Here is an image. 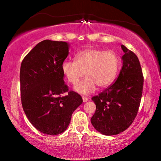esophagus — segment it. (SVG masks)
Listing matches in <instances>:
<instances>
[{
    "label": "esophagus",
    "instance_id": "1",
    "mask_svg": "<svg viewBox=\"0 0 161 161\" xmlns=\"http://www.w3.org/2000/svg\"><path fill=\"white\" fill-rule=\"evenodd\" d=\"M82 100H83V102H87V101H88V98L87 97H82Z\"/></svg>",
    "mask_w": 161,
    "mask_h": 161
}]
</instances>
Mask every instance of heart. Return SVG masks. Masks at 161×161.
Returning <instances> with one entry per match:
<instances>
[{
  "label": "heart",
  "mask_w": 161,
  "mask_h": 161,
  "mask_svg": "<svg viewBox=\"0 0 161 161\" xmlns=\"http://www.w3.org/2000/svg\"><path fill=\"white\" fill-rule=\"evenodd\" d=\"M120 65L119 57L112 51L86 48L75 54V60L62 63L63 74L71 84L78 82L86 73V79L79 82L74 89L82 95L95 90L96 86L105 88L116 79Z\"/></svg>",
  "instance_id": "heart-1"
}]
</instances>
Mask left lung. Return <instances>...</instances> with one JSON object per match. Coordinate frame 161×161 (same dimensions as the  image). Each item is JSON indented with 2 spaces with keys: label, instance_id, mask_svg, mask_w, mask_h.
<instances>
[{
  "label": "left lung",
  "instance_id": "1",
  "mask_svg": "<svg viewBox=\"0 0 161 161\" xmlns=\"http://www.w3.org/2000/svg\"><path fill=\"white\" fill-rule=\"evenodd\" d=\"M123 66L115 82L92 100L96 110L91 123L105 136H114L128 129L136 118L143 89L144 77L139 60L132 51L121 45Z\"/></svg>",
  "mask_w": 161,
  "mask_h": 161
}]
</instances>
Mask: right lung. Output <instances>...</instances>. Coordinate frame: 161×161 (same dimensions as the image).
Here are the masks:
<instances>
[{
	"mask_svg": "<svg viewBox=\"0 0 161 161\" xmlns=\"http://www.w3.org/2000/svg\"><path fill=\"white\" fill-rule=\"evenodd\" d=\"M69 43L44 40L35 46L21 64L22 106L28 119L42 133L56 136L67 129L72 114L82 103L76 92L68 91L62 63L69 54Z\"/></svg>",
	"mask_w": 161,
	"mask_h": 161,
	"instance_id": "obj_1",
	"label": "right lung"
}]
</instances>
